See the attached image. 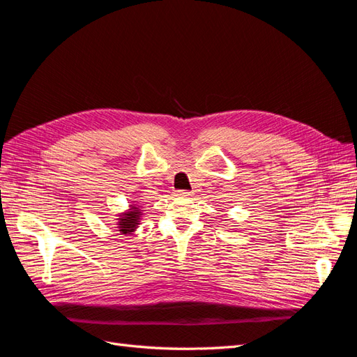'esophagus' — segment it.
Here are the masks:
<instances>
[{
	"label": "esophagus",
	"instance_id": "1",
	"mask_svg": "<svg viewBox=\"0 0 357 357\" xmlns=\"http://www.w3.org/2000/svg\"><path fill=\"white\" fill-rule=\"evenodd\" d=\"M177 197H181V198H189L192 195V192H188V190H177L176 193Z\"/></svg>",
	"mask_w": 357,
	"mask_h": 357
}]
</instances>
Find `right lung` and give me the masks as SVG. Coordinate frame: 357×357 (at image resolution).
Here are the masks:
<instances>
[{
    "label": "right lung",
    "mask_w": 357,
    "mask_h": 357,
    "mask_svg": "<svg viewBox=\"0 0 357 357\" xmlns=\"http://www.w3.org/2000/svg\"><path fill=\"white\" fill-rule=\"evenodd\" d=\"M139 214H142L139 208L135 207V205H132L131 211H126L125 214H122L121 218L117 219L119 220L117 228H119V231H121L122 235H129L138 228V222H139V218H142Z\"/></svg>",
    "instance_id": "obj_1"
}]
</instances>
